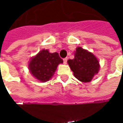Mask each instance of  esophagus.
<instances>
[{"label": "esophagus", "mask_w": 123, "mask_h": 123, "mask_svg": "<svg viewBox=\"0 0 123 123\" xmlns=\"http://www.w3.org/2000/svg\"><path fill=\"white\" fill-rule=\"evenodd\" d=\"M63 62H64V64H67V58H65V59H63Z\"/></svg>", "instance_id": "1"}]
</instances>
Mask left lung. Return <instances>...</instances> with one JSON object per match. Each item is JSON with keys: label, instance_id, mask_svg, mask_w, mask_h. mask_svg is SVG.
Here are the masks:
<instances>
[{"label": "left lung", "instance_id": "left-lung-1", "mask_svg": "<svg viewBox=\"0 0 123 123\" xmlns=\"http://www.w3.org/2000/svg\"><path fill=\"white\" fill-rule=\"evenodd\" d=\"M68 64L74 72V76L82 82H89L99 70V63L93 53L78 47L74 58L69 59Z\"/></svg>", "mask_w": 123, "mask_h": 123}]
</instances>
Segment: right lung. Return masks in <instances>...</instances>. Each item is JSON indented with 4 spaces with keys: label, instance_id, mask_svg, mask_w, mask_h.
I'll return each mask as SVG.
<instances>
[{
    "label": "right lung",
    "instance_id": "obj_1",
    "mask_svg": "<svg viewBox=\"0 0 123 123\" xmlns=\"http://www.w3.org/2000/svg\"><path fill=\"white\" fill-rule=\"evenodd\" d=\"M62 59L58 53H51L48 50L43 49L31 59L28 64L31 74L41 82H47L53 76L56 68Z\"/></svg>",
    "mask_w": 123,
    "mask_h": 123
}]
</instances>
